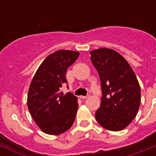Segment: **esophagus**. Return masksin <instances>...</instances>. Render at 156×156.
Masks as SVG:
<instances>
[{"mask_svg": "<svg viewBox=\"0 0 156 156\" xmlns=\"http://www.w3.org/2000/svg\"><path fill=\"white\" fill-rule=\"evenodd\" d=\"M80 98L82 100H86V99H87L88 96H84V95H80Z\"/></svg>", "mask_w": 156, "mask_h": 156, "instance_id": "obj_1", "label": "esophagus"}]
</instances>
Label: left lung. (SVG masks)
I'll list each match as a JSON object with an SVG mask.
<instances>
[{
  "mask_svg": "<svg viewBox=\"0 0 156 156\" xmlns=\"http://www.w3.org/2000/svg\"><path fill=\"white\" fill-rule=\"evenodd\" d=\"M90 54L100 76L103 94L95 119L108 130H122L132 122L140 106L137 77L126 59L114 50L103 48Z\"/></svg>",
  "mask_w": 156,
  "mask_h": 156,
  "instance_id": "obj_1",
  "label": "left lung"
}]
</instances>
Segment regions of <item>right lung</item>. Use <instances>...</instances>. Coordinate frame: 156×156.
<instances>
[{
	"label": "right lung",
	"instance_id": "1",
	"mask_svg": "<svg viewBox=\"0 0 156 156\" xmlns=\"http://www.w3.org/2000/svg\"><path fill=\"white\" fill-rule=\"evenodd\" d=\"M79 52L59 50L40 64L33 77L27 95V107L39 128L50 135H58L73 126L78 110V98L70 92L64 95L61 88L66 80L69 66Z\"/></svg>",
	"mask_w": 156,
	"mask_h": 156
}]
</instances>
